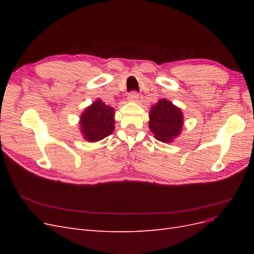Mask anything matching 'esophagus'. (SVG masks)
<instances>
[{
    "mask_svg": "<svg viewBox=\"0 0 254 254\" xmlns=\"http://www.w3.org/2000/svg\"><path fill=\"white\" fill-rule=\"evenodd\" d=\"M127 98H128L129 102H136L137 99H139V93H137V92H135V91H131L128 94Z\"/></svg>",
    "mask_w": 254,
    "mask_h": 254,
    "instance_id": "1",
    "label": "esophagus"
}]
</instances>
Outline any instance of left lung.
Here are the masks:
<instances>
[{"label":"left lung","instance_id":"8db88e82","mask_svg":"<svg viewBox=\"0 0 254 254\" xmlns=\"http://www.w3.org/2000/svg\"><path fill=\"white\" fill-rule=\"evenodd\" d=\"M149 129L158 141L172 143L181 133L183 114L181 109L163 98L151 107Z\"/></svg>","mask_w":254,"mask_h":254}]
</instances>
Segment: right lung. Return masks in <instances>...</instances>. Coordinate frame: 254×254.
<instances>
[{"label":"right lung","instance_id":"obj_1","mask_svg":"<svg viewBox=\"0 0 254 254\" xmlns=\"http://www.w3.org/2000/svg\"><path fill=\"white\" fill-rule=\"evenodd\" d=\"M79 125L83 139L89 142L101 141L114 130V109L97 99L83 111Z\"/></svg>","mask_w":254,"mask_h":254}]
</instances>
